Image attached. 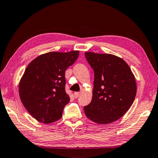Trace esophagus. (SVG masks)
I'll list each match as a JSON object with an SVG mask.
<instances>
[{"label":"esophagus","mask_w":158,"mask_h":158,"mask_svg":"<svg viewBox=\"0 0 158 158\" xmlns=\"http://www.w3.org/2000/svg\"><path fill=\"white\" fill-rule=\"evenodd\" d=\"M79 95H80V93H79V92H74V97H75L76 98H77L79 96Z\"/></svg>","instance_id":"obj_1"}]
</instances>
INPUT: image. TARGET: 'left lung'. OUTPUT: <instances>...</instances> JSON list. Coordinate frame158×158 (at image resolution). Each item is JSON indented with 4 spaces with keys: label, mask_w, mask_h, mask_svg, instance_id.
<instances>
[{
    "label": "left lung",
    "mask_w": 158,
    "mask_h": 158,
    "mask_svg": "<svg viewBox=\"0 0 158 158\" xmlns=\"http://www.w3.org/2000/svg\"><path fill=\"white\" fill-rule=\"evenodd\" d=\"M94 71L93 98L84 106L88 118L98 124L117 121L128 111L135 100L137 84L126 62L109 53L85 52Z\"/></svg>",
    "instance_id": "left-lung-1"
}]
</instances>
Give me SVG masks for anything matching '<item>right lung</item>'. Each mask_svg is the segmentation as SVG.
Wrapping results in <instances>:
<instances>
[{
	"instance_id": "1",
	"label": "right lung",
	"mask_w": 158,
	"mask_h": 158,
	"mask_svg": "<svg viewBox=\"0 0 158 158\" xmlns=\"http://www.w3.org/2000/svg\"><path fill=\"white\" fill-rule=\"evenodd\" d=\"M79 51L44 53L28 64L20 80L21 100L37 121L47 124L59 120L69 102L65 73L75 62Z\"/></svg>"
}]
</instances>
